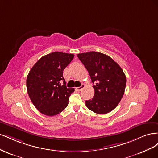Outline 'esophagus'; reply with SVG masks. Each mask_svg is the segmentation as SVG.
I'll return each instance as SVG.
<instances>
[{"instance_id":"34e87169","label":"esophagus","mask_w":158,"mask_h":158,"mask_svg":"<svg viewBox=\"0 0 158 158\" xmlns=\"http://www.w3.org/2000/svg\"><path fill=\"white\" fill-rule=\"evenodd\" d=\"M85 87V85H84V84H82V85H81V86H80V87H77V88H76V89H77L78 91H81L82 89H83V88Z\"/></svg>"}]
</instances>
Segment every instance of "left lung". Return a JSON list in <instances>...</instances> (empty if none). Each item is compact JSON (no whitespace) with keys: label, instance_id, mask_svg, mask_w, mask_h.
<instances>
[{"label":"left lung","instance_id":"8db88e82","mask_svg":"<svg viewBox=\"0 0 158 158\" xmlns=\"http://www.w3.org/2000/svg\"><path fill=\"white\" fill-rule=\"evenodd\" d=\"M77 56L95 84L94 98L85 101V106L98 114L113 111L121 102L126 87V76L121 66L110 56L99 52H83Z\"/></svg>","mask_w":158,"mask_h":158}]
</instances>
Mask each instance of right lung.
<instances>
[{
    "mask_svg": "<svg viewBox=\"0 0 158 158\" xmlns=\"http://www.w3.org/2000/svg\"><path fill=\"white\" fill-rule=\"evenodd\" d=\"M74 56L66 52H51L42 56L30 70L26 80L27 94L42 114L54 116L67 107L74 88H66L63 75Z\"/></svg>",
    "mask_w": 158,
    "mask_h": 158,
    "instance_id": "right-lung-1",
    "label": "right lung"
}]
</instances>
